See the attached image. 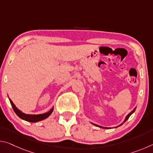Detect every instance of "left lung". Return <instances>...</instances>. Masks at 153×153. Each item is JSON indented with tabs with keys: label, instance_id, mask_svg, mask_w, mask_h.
<instances>
[{
	"label": "left lung",
	"instance_id": "1",
	"mask_svg": "<svg viewBox=\"0 0 153 153\" xmlns=\"http://www.w3.org/2000/svg\"><path fill=\"white\" fill-rule=\"evenodd\" d=\"M135 110H136V108H134V109L132 111H131V112L130 113H129V114H128V115H127V117H126V120H124V121H123V123H125L126 122V121H127V120H128V118L129 117H130V115H131V114H132L134 112V111H135ZM92 124H94V123H92ZM94 125L95 126H98V127H99V128H105V129H108V128H105V127H102V126H98V125H96V124H94ZM121 125H122V124H121V125L120 126H121Z\"/></svg>",
	"mask_w": 153,
	"mask_h": 153
}]
</instances>
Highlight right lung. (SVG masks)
Segmentation results:
<instances>
[{"instance_id":"right-lung-1","label":"right lung","mask_w":153,"mask_h":153,"mask_svg":"<svg viewBox=\"0 0 153 153\" xmlns=\"http://www.w3.org/2000/svg\"><path fill=\"white\" fill-rule=\"evenodd\" d=\"M9 100L12 105V107L15 111V113L17 114L18 117L25 121H29V122H38V121L45 120V119L47 118L49 115H51V114L53 113V108L51 111H49L48 112L44 114H40V115H27V114H25L24 113H22V111L18 109V108L15 107L13 103L12 100L11 99H9Z\"/></svg>"}]
</instances>
